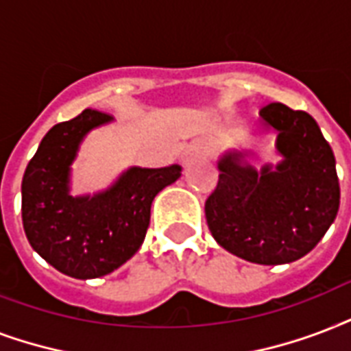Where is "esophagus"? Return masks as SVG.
Instances as JSON below:
<instances>
[{
    "instance_id": "34e87169",
    "label": "esophagus",
    "mask_w": 351,
    "mask_h": 351,
    "mask_svg": "<svg viewBox=\"0 0 351 351\" xmlns=\"http://www.w3.org/2000/svg\"><path fill=\"white\" fill-rule=\"evenodd\" d=\"M208 154V146L203 145V143H194L190 146L189 150L183 154V165H190V162L197 159V157H203Z\"/></svg>"
}]
</instances>
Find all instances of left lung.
Instances as JSON below:
<instances>
[{
  "label": "left lung",
  "mask_w": 351,
  "mask_h": 351,
  "mask_svg": "<svg viewBox=\"0 0 351 351\" xmlns=\"http://www.w3.org/2000/svg\"><path fill=\"white\" fill-rule=\"evenodd\" d=\"M260 132L276 135V165L260 170L251 150L218 159V186L205 203L214 240L230 254L280 265L306 256L335 221L341 203L335 156L306 111L273 102L260 111Z\"/></svg>",
  "instance_id": "8db88e82"
}]
</instances>
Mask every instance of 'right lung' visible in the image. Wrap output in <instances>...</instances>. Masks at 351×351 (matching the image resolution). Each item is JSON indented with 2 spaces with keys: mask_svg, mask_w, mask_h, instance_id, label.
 I'll list each match as a JSON object with an SVG mask.
<instances>
[{
  "mask_svg": "<svg viewBox=\"0 0 351 351\" xmlns=\"http://www.w3.org/2000/svg\"><path fill=\"white\" fill-rule=\"evenodd\" d=\"M115 119L86 110L45 133L21 181V218L31 247L60 273L89 280L113 273L143 245L152 201L183 168L130 167L95 194H71V170L89 132Z\"/></svg>",
  "mask_w": 351,
  "mask_h": 351,
  "instance_id": "add662e5",
  "label": "right lung"
}]
</instances>
